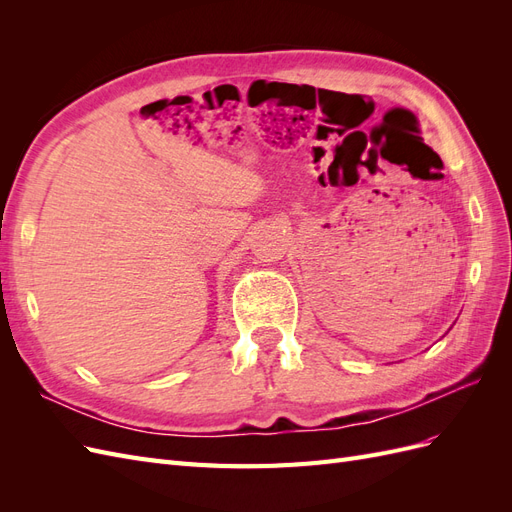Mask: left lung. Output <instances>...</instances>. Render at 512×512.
Returning <instances> with one entry per match:
<instances>
[{"instance_id": "1", "label": "left lung", "mask_w": 512, "mask_h": 512, "mask_svg": "<svg viewBox=\"0 0 512 512\" xmlns=\"http://www.w3.org/2000/svg\"><path fill=\"white\" fill-rule=\"evenodd\" d=\"M395 111H401V108H395ZM404 113H406V119H408V130L416 132V117L412 113H408V111H404ZM386 115H389V113H386Z\"/></svg>"}]
</instances>
